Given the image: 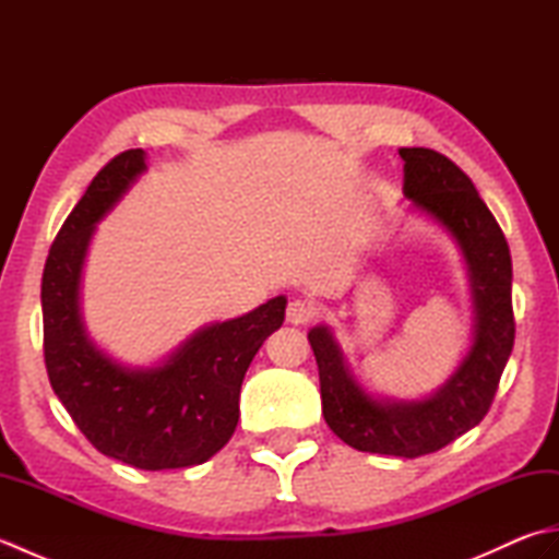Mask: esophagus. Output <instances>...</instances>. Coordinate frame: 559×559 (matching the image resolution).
<instances>
[{"instance_id": "1", "label": "esophagus", "mask_w": 559, "mask_h": 559, "mask_svg": "<svg viewBox=\"0 0 559 559\" xmlns=\"http://www.w3.org/2000/svg\"><path fill=\"white\" fill-rule=\"evenodd\" d=\"M314 314H317V310L307 300H290L288 310H286V319L290 324H307Z\"/></svg>"}]
</instances>
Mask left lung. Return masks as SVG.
Returning <instances> with one entry per match:
<instances>
[{
  "label": "left lung",
  "mask_w": 559,
  "mask_h": 559,
  "mask_svg": "<svg viewBox=\"0 0 559 559\" xmlns=\"http://www.w3.org/2000/svg\"><path fill=\"white\" fill-rule=\"evenodd\" d=\"M403 194L459 242L468 264L476 334L456 372L423 401L374 399L358 384L329 326L310 329L326 425L348 447L415 459L476 427L490 411L514 348L512 254L490 209L456 163L432 148H401Z\"/></svg>",
  "instance_id": "8db88e82"
}]
</instances>
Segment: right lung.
I'll return each mask as SVG.
<instances>
[{"label":"right lung","instance_id":"obj_1","mask_svg":"<svg viewBox=\"0 0 559 559\" xmlns=\"http://www.w3.org/2000/svg\"><path fill=\"white\" fill-rule=\"evenodd\" d=\"M144 170L141 148L115 156L59 228L40 288L45 367L57 399L100 454L141 471L187 468L228 444L247 367L283 324L288 300L278 295L230 322L199 329L148 370L108 358L81 322V269L96 223Z\"/></svg>","mask_w":559,"mask_h":559}]
</instances>
